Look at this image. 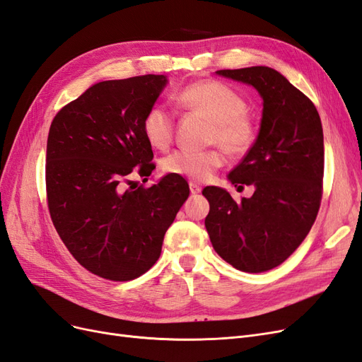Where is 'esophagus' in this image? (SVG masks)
Wrapping results in <instances>:
<instances>
[{"mask_svg": "<svg viewBox=\"0 0 362 362\" xmlns=\"http://www.w3.org/2000/svg\"><path fill=\"white\" fill-rule=\"evenodd\" d=\"M189 185H190V192H192V194H199V193L202 192V187H201L199 184H196V182H190Z\"/></svg>", "mask_w": 362, "mask_h": 362, "instance_id": "34e87169", "label": "esophagus"}]
</instances>
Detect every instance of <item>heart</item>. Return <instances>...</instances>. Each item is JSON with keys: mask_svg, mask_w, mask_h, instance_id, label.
Here are the masks:
<instances>
[{"mask_svg": "<svg viewBox=\"0 0 362 362\" xmlns=\"http://www.w3.org/2000/svg\"><path fill=\"white\" fill-rule=\"evenodd\" d=\"M177 103L184 110L210 120L208 141L222 146L231 157H243L254 146L257 128L246 113L247 104L231 87L214 80H199L180 90ZM173 115L163 105H154L146 112L141 129L151 146L166 149L173 137ZM223 164L218 149L204 152L177 151L161 161L163 170L175 177L205 181Z\"/></svg>", "mask_w": 362, "mask_h": 362, "instance_id": "b5f03b06", "label": "heart"}]
</instances>
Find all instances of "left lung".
Instances as JSON below:
<instances>
[{
    "mask_svg": "<svg viewBox=\"0 0 362 362\" xmlns=\"http://www.w3.org/2000/svg\"><path fill=\"white\" fill-rule=\"evenodd\" d=\"M252 86L262 100L254 146L228 175L254 185L235 202L222 187H205V228L214 250L233 267L259 273L286 261L319 213L323 181V129L314 104L281 72L267 66L216 71ZM240 185V187H242Z\"/></svg>",
    "mask_w": 362,
    "mask_h": 362,
    "instance_id": "obj_1",
    "label": "left lung"
}]
</instances>
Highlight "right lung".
<instances>
[{"mask_svg":"<svg viewBox=\"0 0 362 362\" xmlns=\"http://www.w3.org/2000/svg\"><path fill=\"white\" fill-rule=\"evenodd\" d=\"M168 83L166 75L95 83L49 128L52 223L74 258L105 279L131 281L154 266L164 234L189 198V184L175 175L149 189L129 180L133 172L149 177L156 169L141 122Z\"/></svg>","mask_w":362,"mask_h":362,"instance_id":"right-lung-1","label":"right lung"}]
</instances>
